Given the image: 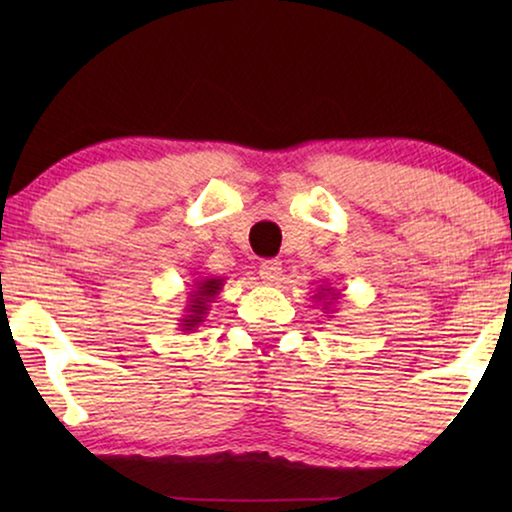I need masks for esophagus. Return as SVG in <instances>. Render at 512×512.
Here are the masks:
<instances>
[{
    "mask_svg": "<svg viewBox=\"0 0 512 512\" xmlns=\"http://www.w3.org/2000/svg\"><path fill=\"white\" fill-rule=\"evenodd\" d=\"M258 275H261L263 282L275 284L277 279L282 277V263L275 261V258H270V261H263L261 263V270H258Z\"/></svg>",
    "mask_w": 512,
    "mask_h": 512,
    "instance_id": "34e87169",
    "label": "esophagus"
}]
</instances>
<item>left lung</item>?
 I'll return each mask as SVG.
<instances>
[{
  "label": "left lung",
  "mask_w": 512,
  "mask_h": 512,
  "mask_svg": "<svg viewBox=\"0 0 512 512\" xmlns=\"http://www.w3.org/2000/svg\"><path fill=\"white\" fill-rule=\"evenodd\" d=\"M338 296L340 293L333 289L331 284H321L319 289H317V293H314V300H317V303H321V310H328L331 312V307H333V303L335 300H338Z\"/></svg>",
  "instance_id": "left-lung-1"
}]
</instances>
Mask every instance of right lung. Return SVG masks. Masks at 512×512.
Returning a JSON list of instances; mask_svg holds the SVG:
<instances>
[{
    "mask_svg": "<svg viewBox=\"0 0 512 512\" xmlns=\"http://www.w3.org/2000/svg\"><path fill=\"white\" fill-rule=\"evenodd\" d=\"M223 282L226 279L221 277H202L195 279L191 284L193 289L188 291V300H186V314L179 319V328L184 333H193L198 328L205 317L209 314V307H212L214 298L219 296L223 289Z\"/></svg>",
    "mask_w": 512,
    "mask_h": 512,
    "instance_id": "add662e5",
    "label": "right lung"
}]
</instances>
